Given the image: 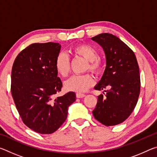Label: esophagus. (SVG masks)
Masks as SVG:
<instances>
[{"label": "esophagus", "mask_w": 157, "mask_h": 157, "mask_svg": "<svg viewBox=\"0 0 157 157\" xmlns=\"http://www.w3.org/2000/svg\"><path fill=\"white\" fill-rule=\"evenodd\" d=\"M84 96H85V94H80V93H78V94H76V97L78 98H82Z\"/></svg>", "instance_id": "esophagus-1"}]
</instances>
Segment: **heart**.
Segmentation results:
<instances>
[{
    "label": "heart",
    "instance_id": "b5f03b06",
    "mask_svg": "<svg viewBox=\"0 0 157 157\" xmlns=\"http://www.w3.org/2000/svg\"><path fill=\"white\" fill-rule=\"evenodd\" d=\"M73 53L78 56L83 57L88 62L86 70L98 74L102 70V62L98 58L96 49L89 44H81L73 49ZM55 67L57 73L63 78L67 77L70 72V59L65 53L61 52L55 59ZM95 80L90 74L75 75L67 79L63 85L67 91L75 92H85L94 84Z\"/></svg>",
    "mask_w": 157,
    "mask_h": 157
}]
</instances>
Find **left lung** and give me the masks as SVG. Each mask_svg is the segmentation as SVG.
Listing matches in <instances>:
<instances>
[{"instance_id":"left-lung-1","label":"left lung","mask_w":157,"mask_h":157,"mask_svg":"<svg viewBox=\"0 0 157 157\" xmlns=\"http://www.w3.org/2000/svg\"><path fill=\"white\" fill-rule=\"evenodd\" d=\"M91 39L102 46L106 57L105 72L94 89H109L104 91L105 96L98 97L93 114L106 126L116 125L125 121L136 105L140 89L139 64L131 48L113 34L102 33Z\"/></svg>"}]
</instances>
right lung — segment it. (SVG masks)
<instances>
[{
  "mask_svg": "<svg viewBox=\"0 0 157 157\" xmlns=\"http://www.w3.org/2000/svg\"><path fill=\"white\" fill-rule=\"evenodd\" d=\"M60 50L58 43L33 44L13 63L11 92L16 107L25 125L39 134L57 131L76 99L72 91L55 98L62 87L55 67Z\"/></svg>",
  "mask_w": 157,
  "mask_h": 157,
  "instance_id": "obj_1",
  "label": "right lung"
}]
</instances>
